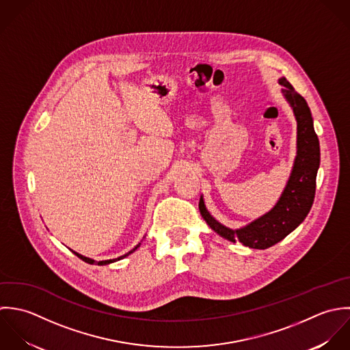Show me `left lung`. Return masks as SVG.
I'll return each mask as SVG.
<instances>
[{
	"label": "left lung",
	"instance_id": "obj_1",
	"mask_svg": "<svg viewBox=\"0 0 350 350\" xmlns=\"http://www.w3.org/2000/svg\"><path fill=\"white\" fill-rule=\"evenodd\" d=\"M281 93L296 119V157L284 191L272 210L239 228H230L211 215L203 196L199 210L211 228L221 238L249 246L268 249L292 232L308 215L315 198V181L321 163L319 140L307 101L293 89L285 77L279 78Z\"/></svg>",
	"mask_w": 350,
	"mask_h": 350
}]
</instances>
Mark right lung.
I'll return each instance as SVG.
<instances>
[{
	"label": "right lung",
	"mask_w": 350,
	"mask_h": 350,
	"mask_svg": "<svg viewBox=\"0 0 350 350\" xmlns=\"http://www.w3.org/2000/svg\"><path fill=\"white\" fill-rule=\"evenodd\" d=\"M143 238H144V237H143ZM139 246L140 243H138L133 250H130L129 253H126V254H123V256H120V257H118V258H113V260H105V261H98V262H97V261H94V260H92V258H89V257H85V256H82V254H79V253H77V252H72V250H71V252H72L78 258H81L82 261H85V262H88V264H92V265H93V264H97V265H108V264L116 262V261H119V260H122V258H126L127 256H130L131 253H134Z\"/></svg>",
	"instance_id": "right-lung-1"
}]
</instances>
